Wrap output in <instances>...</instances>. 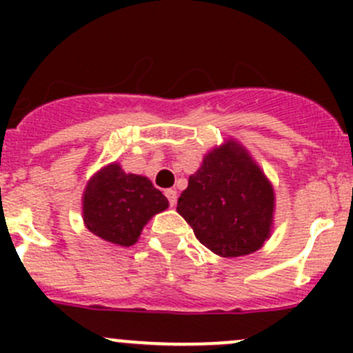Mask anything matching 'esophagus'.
Segmentation results:
<instances>
[{"mask_svg":"<svg viewBox=\"0 0 353 353\" xmlns=\"http://www.w3.org/2000/svg\"><path fill=\"white\" fill-rule=\"evenodd\" d=\"M165 196H167V199H169L170 206L176 205V201H177V191L176 190H167Z\"/></svg>","mask_w":353,"mask_h":353,"instance_id":"1","label":"esophagus"}]
</instances>
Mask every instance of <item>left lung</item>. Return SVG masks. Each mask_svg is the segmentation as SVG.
Masks as SVG:
<instances>
[{"mask_svg": "<svg viewBox=\"0 0 353 353\" xmlns=\"http://www.w3.org/2000/svg\"><path fill=\"white\" fill-rule=\"evenodd\" d=\"M177 212L205 248L237 258L258 251L270 237L275 193L248 150L229 140L208 152L190 176Z\"/></svg>", "mask_w": 353, "mask_h": 353, "instance_id": "1", "label": "left lung"}]
</instances>
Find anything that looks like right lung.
Returning <instances> with one entry per match:
<instances>
[{
    "mask_svg": "<svg viewBox=\"0 0 353 353\" xmlns=\"http://www.w3.org/2000/svg\"><path fill=\"white\" fill-rule=\"evenodd\" d=\"M169 206L145 176L126 174L119 163L99 170L83 193V222L92 234L117 245H133L148 220Z\"/></svg>",
    "mask_w": 353,
    "mask_h": 353,
    "instance_id": "1",
    "label": "right lung"
}]
</instances>
